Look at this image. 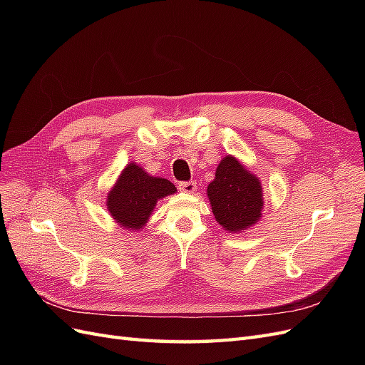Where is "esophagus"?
<instances>
[{"label":"esophagus","mask_w":365,"mask_h":365,"mask_svg":"<svg viewBox=\"0 0 365 365\" xmlns=\"http://www.w3.org/2000/svg\"><path fill=\"white\" fill-rule=\"evenodd\" d=\"M178 187H180V190H181V192H185V193H193V192H195V189H196V184H195L193 181H181V182L178 184Z\"/></svg>","instance_id":"esophagus-1"}]
</instances>
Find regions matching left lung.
<instances>
[{"mask_svg": "<svg viewBox=\"0 0 365 365\" xmlns=\"http://www.w3.org/2000/svg\"><path fill=\"white\" fill-rule=\"evenodd\" d=\"M207 195L219 225L236 233L256 224L262 215V185L244 164L227 155L219 163Z\"/></svg>", "mask_w": 365, "mask_h": 365, "instance_id": "8db88e82", "label": "left lung"}]
</instances>
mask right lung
Here are the masks:
<instances>
[{"mask_svg":"<svg viewBox=\"0 0 365 365\" xmlns=\"http://www.w3.org/2000/svg\"><path fill=\"white\" fill-rule=\"evenodd\" d=\"M175 192V185L169 180L150 176L137 164L130 163L109 192L106 205L117 224L140 230L148 222L157 201Z\"/></svg>","mask_w":365,"mask_h":365,"instance_id":"right-lung-1","label":"right lung"}]
</instances>
